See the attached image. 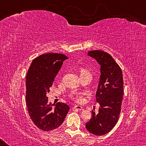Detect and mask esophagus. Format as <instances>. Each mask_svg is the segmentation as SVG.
I'll return each mask as SVG.
<instances>
[{"label": "esophagus", "mask_w": 146, "mask_h": 146, "mask_svg": "<svg viewBox=\"0 0 146 146\" xmlns=\"http://www.w3.org/2000/svg\"><path fill=\"white\" fill-rule=\"evenodd\" d=\"M73 110H83V108L82 106H74L73 108Z\"/></svg>", "instance_id": "34e87169"}]
</instances>
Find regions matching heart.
Returning a JSON list of instances; mask_svg holds the SVG:
<instances>
[{"label": "heart", "instance_id": "obj_1", "mask_svg": "<svg viewBox=\"0 0 146 146\" xmlns=\"http://www.w3.org/2000/svg\"><path fill=\"white\" fill-rule=\"evenodd\" d=\"M86 73H88V72L86 70H84V69H80V75H81V74ZM73 98L76 101V102H82L83 100L82 96L80 95H76L75 96H74V97H73Z\"/></svg>", "mask_w": 146, "mask_h": 146}]
</instances>
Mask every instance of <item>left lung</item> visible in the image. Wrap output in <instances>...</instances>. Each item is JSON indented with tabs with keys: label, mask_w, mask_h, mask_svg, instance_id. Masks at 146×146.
I'll return each instance as SVG.
<instances>
[{
	"label": "left lung",
	"mask_w": 146,
	"mask_h": 146,
	"mask_svg": "<svg viewBox=\"0 0 146 146\" xmlns=\"http://www.w3.org/2000/svg\"><path fill=\"white\" fill-rule=\"evenodd\" d=\"M88 55L95 58L100 66V76L96 93L99 102L98 114L86 123V128L95 135H103L115 127L118 122L123 98L122 70L110 54L100 50L90 51Z\"/></svg>",
	"instance_id": "left-lung-1"
}]
</instances>
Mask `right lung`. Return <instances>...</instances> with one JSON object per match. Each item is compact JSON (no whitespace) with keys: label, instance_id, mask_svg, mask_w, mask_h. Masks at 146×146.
Segmentation results:
<instances>
[{"label":"right lung","instance_id":"right-lung-1","mask_svg":"<svg viewBox=\"0 0 146 146\" xmlns=\"http://www.w3.org/2000/svg\"><path fill=\"white\" fill-rule=\"evenodd\" d=\"M68 58L60 53L43 54L32 61L27 73V108L34 124L44 131L60 126L70 110L66 104L49 103L46 96L63 62Z\"/></svg>","mask_w":146,"mask_h":146}]
</instances>
